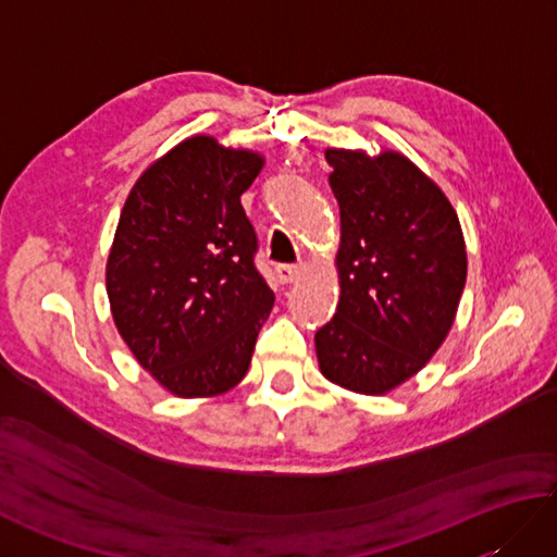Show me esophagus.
<instances>
[{
	"label": "esophagus",
	"mask_w": 557,
	"mask_h": 557,
	"mask_svg": "<svg viewBox=\"0 0 557 557\" xmlns=\"http://www.w3.org/2000/svg\"><path fill=\"white\" fill-rule=\"evenodd\" d=\"M304 270H306V265H287V263H282V265H277L275 268V272H277V280L280 282H285V285H289V282H297L301 275H304Z\"/></svg>",
	"instance_id": "34e87169"
}]
</instances>
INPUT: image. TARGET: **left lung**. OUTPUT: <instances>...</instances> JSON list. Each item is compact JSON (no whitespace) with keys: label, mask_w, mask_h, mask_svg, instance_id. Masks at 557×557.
Instances as JSON below:
<instances>
[{"label":"left lung","mask_w":557,"mask_h":557,"mask_svg":"<svg viewBox=\"0 0 557 557\" xmlns=\"http://www.w3.org/2000/svg\"><path fill=\"white\" fill-rule=\"evenodd\" d=\"M339 203L333 321L315 333L321 373L359 395L417 375L455 323L467 246L443 188L395 150L327 148Z\"/></svg>","instance_id":"1"}]
</instances>
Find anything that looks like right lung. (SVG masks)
I'll return each instance as SVG.
<instances>
[{
  "instance_id": "1",
  "label": "right lung",
  "mask_w": 557,
  "mask_h": 557,
  "mask_svg": "<svg viewBox=\"0 0 557 557\" xmlns=\"http://www.w3.org/2000/svg\"><path fill=\"white\" fill-rule=\"evenodd\" d=\"M263 164L198 134L148 164L126 196L104 272L110 309L136 361L176 397L239 385L275 304L242 206Z\"/></svg>"
}]
</instances>
